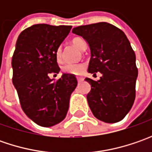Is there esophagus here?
<instances>
[{"label": "esophagus", "mask_w": 152, "mask_h": 152, "mask_svg": "<svg viewBox=\"0 0 152 152\" xmlns=\"http://www.w3.org/2000/svg\"><path fill=\"white\" fill-rule=\"evenodd\" d=\"M77 80H78V82H79V83H80V82H82V81L84 80V79H83V78H81V77H78V78H77Z\"/></svg>", "instance_id": "obj_1"}]
</instances>
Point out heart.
Listing matches in <instances>:
<instances>
[{
	"label": "heart",
	"mask_w": 152,
	"mask_h": 152,
	"mask_svg": "<svg viewBox=\"0 0 152 152\" xmlns=\"http://www.w3.org/2000/svg\"><path fill=\"white\" fill-rule=\"evenodd\" d=\"M72 43L81 50H84L86 47L85 41L80 37L73 38L72 39ZM61 55H62V50H61V47H59L56 51V56L57 60L61 59ZM84 68H85V65L82 63H67L63 66L62 70L66 73H72V74H79L84 70Z\"/></svg>",
	"instance_id": "1"
}]
</instances>
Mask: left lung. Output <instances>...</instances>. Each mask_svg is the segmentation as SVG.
<instances>
[{
  "mask_svg": "<svg viewBox=\"0 0 152 152\" xmlns=\"http://www.w3.org/2000/svg\"><path fill=\"white\" fill-rule=\"evenodd\" d=\"M91 49L88 72H100L99 80L86 78L91 85L87 101L93 115L102 122L113 124L130 111L135 99L138 69L135 54L129 39L118 28L102 22L73 28Z\"/></svg>",
  "mask_w": 152,
  "mask_h": 152,
  "instance_id": "8db88e82",
  "label": "left lung"
}]
</instances>
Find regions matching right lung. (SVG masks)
<instances>
[{
	"label": "right lung",
	"mask_w": 152,
	"mask_h": 152,
	"mask_svg": "<svg viewBox=\"0 0 152 152\" xmlns=\"http://www.w3.org/2000/svg\"><path fill=\"white\" fill-rule=\"evenodd\" d=\"M71 26L34 24L21 33L12 59V83L24 113L38 125L51 127L66 118L71 94L78 81L74 74L58 73L56 51Z\"/></svg>",
	"instance_id": "obj_1"
}]
</instances>
